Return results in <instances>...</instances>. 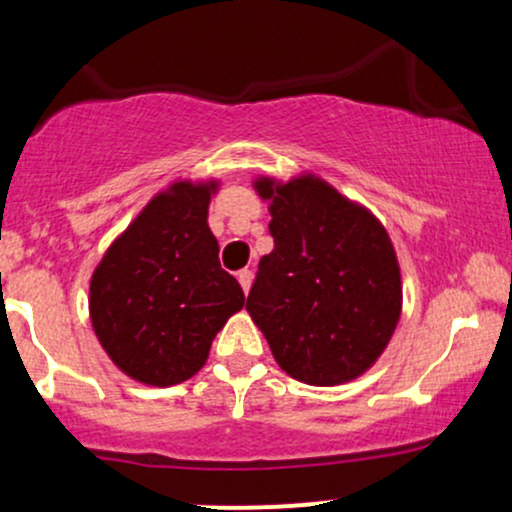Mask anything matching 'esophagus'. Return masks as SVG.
I'll return each mask as SVG.
<instances>
[{
	"mask_svg": "<svg viewBox=\"0 0 512 512\" xmlns=\"http://www.w3.org/2000/svg\"><path fill=\"white\" fill-rule=\"evenodd\" d=\"M238 284H240V289H243L245 293L250 291V284H252V272H250V269H240V272H238Z\"/></svg>",
	"mask_w": 512,
	"mask_h": 512,
	"instance_id": "esophagus-1",
	"label": "esophagus"
}]
</instances>
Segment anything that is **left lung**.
<instances>
[{
    "label": "left lung",
    "instance_id": "1",
    "mask_svg": "<svg viewBox=\"0 0 512 512\" xmlns=\"http://www.w3.org/2000/svg\"><path fill=\"white\" fill-rule=\"evenodd\" d=\"M274 250L248 313L281 370L301 383L356 380L383 356L402 315V274L385 226L315 173L257 175Z\"/></svg>",
    "mask_w": 512,
    "mask_h": 512
}]
</instances>
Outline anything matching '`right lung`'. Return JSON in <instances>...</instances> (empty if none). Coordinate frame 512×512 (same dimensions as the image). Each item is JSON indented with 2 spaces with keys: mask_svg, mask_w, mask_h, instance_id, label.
<instances>
[{
  "mask_svg": "<svg viewBox=\"0 0 512 512\" xmlns=\"http://www.w3.org/2000/svg\"><path fill=\"white\" fill-rule=\"evenodd\" d=\"M221 180H175L105 250L88 315L110 361L137 383L170 387L204 368L214 337L245 305L219 264L207 216Z\"/></svg>",
  "mask_w": 512,
  "mask_h": 512,
  "instance_id": "1",
  "label": "right lung"
}]
</instances>
